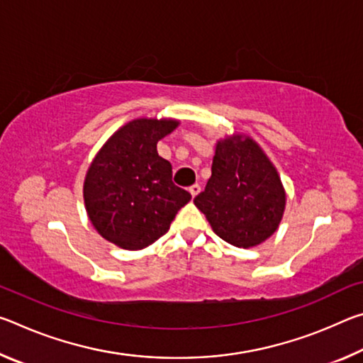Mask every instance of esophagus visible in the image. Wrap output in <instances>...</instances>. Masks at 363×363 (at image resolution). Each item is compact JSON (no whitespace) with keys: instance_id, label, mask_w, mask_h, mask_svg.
<instances>
[{"instance_id":"obj_1","label":"esophagus","mask_w":363,"mask_h":363,"mask_svg":"<svg viewBox=\"0 0 363 363\" xmlns=\"http://www.w3.org/2000/svg\"><path fill=\"white\" fill-rule=\"evenodd\" d=\"M200 190H201V187L199 186V184H194V186H190V187H189V192L192 194V196L199 195V194H200Z\"/></svg>"}]
</instances>
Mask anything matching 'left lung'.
I'll return each mask as SVG.
<instances>
[{
  "mask_svg": "<svg viewBox=\"0 0 363 363\" xmlns=\"http://www.w3.org/2000/svg\"><path fill=\"white\" fill-rule=\"evenodd\" d=\"M213 230L233 247L250 248L277 230L285 192L277 171L250 138L218 143L211 177L194 199Z\"/></svg>",
  "mask_w": 363,
  "mask_h": 363,
  "instance_id": "8db88e82",
  "label": "left lung"
}]
</instances>
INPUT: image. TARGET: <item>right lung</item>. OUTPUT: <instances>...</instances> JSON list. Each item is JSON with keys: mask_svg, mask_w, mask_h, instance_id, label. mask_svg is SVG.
I'll use <instances>...</instances> for the list:
<instances>
[{"mask_svg": "<svg viewBox=\"0 0 363 363\" xmlns=\"http://www.w3.org/2000/svg\"><path fill=\"white\" fill-rule=\"evenodd\" d=\"M176 126L173 120H134L97 153L86 174L84 205L106 240L125 250L149 247L192 199L174 186L171 163L157 152Z\"/></svg>", "mask_w": 363, "mask_h": 363, "instance_id": "obj_1", "label": "right lung"}]
</instances>
